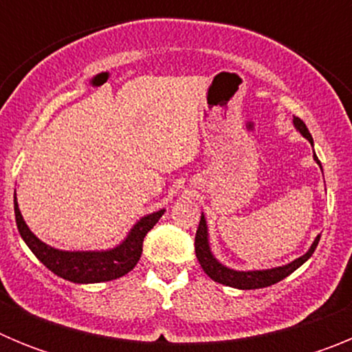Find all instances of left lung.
<instances>
[{
	"label": "left lung",
	"instance_id": "obj_1",
	"mask_svg": "<svg viewBox=\"0 0 352 352\" xmlns=\"http://www.w3.org/2000/svg\"><path fill=\"white\" fill-rule=\"evenodd\" d=\"M292 123H294L298 132H300L305 139H309L310 144H314L312 135H310L309 129H307V125H305L303 121H301L300 118H294ZM314 160L321 166V162L316 157V153H314ZM319 238H321V236H317V238L314 239L312 247L309 248L307 254H303L301 257L294 259L292 263L285 264V266H278V268L272 270H254V272H236V270L227 268L222 263H219V261L214 259L213 254H211L210 239H208V223L206 219H204V214H201V222H199L197 232H195V256H197L199 264L203 266L204 273L210 276L211 280L219 282V284L223 285H229V287L245 289V291H247V289L268 287V285H273L276 284V282L284 280L285 276L291 275L292 272H296L301 264L307 263V261L312 257L314 250H316L317 243H319Z\"/></svg>",
	"mask_w": 352,
	"mask_h": 352
}]
</instances>
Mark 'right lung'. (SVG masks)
I'll return each mask as SVG.
<instances>
[{
	"instance_id": "add662e5",
	"label": "right lung",
	"mask_w": 352,
	"mask_h": 352,
	"mask_svg": "<svg viewBox=\"0 0 352 352\" xmlns=\"http://www.w3.org/2000/svg\"><path fill=\"white\" fill-rule=\"evenodd\" d=\"M14 211L21 238L45 268L74 284H98V282L116 280L135 268L138 261L141 259L144 236L153 229V226L160 220L166 210H158L142 217L118 247L109 248V250L88 252L58 250L51 245L43 243L42 239H38L30 231V227L24 222L15 194Z\"/></svg>"
}]
</instances>
